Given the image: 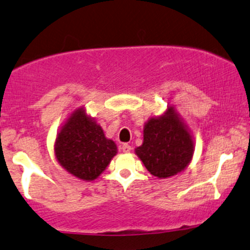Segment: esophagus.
Returning a JSON list of instances; mask_svg holds the SVG:
<instances>
[{
	"mask_svg": "<svg viewBox=\"0 0 250 250\" xmlns=\"http://www.w3.org/2000/svg\"><path fill=\"white\" fill-rule=\"evenodd\" d=\"M131 149H132V147L128 145V144H123L122 151L124 152V153H128V152H131Z\"/></svg>",
	"mask_w": 250,
	"mask_h": 250,
	"instance_id": "34e87169",
	"label": "esophagus"
}]
</instances>
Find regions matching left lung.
<instances>
[{
    "mask_svg": "<svg viewBox=\"0 0 250 250\" xmlns=\"http://www.w3.org/2000/svg\"><path fill=\"white\" fill-rule=\"evenodd\" d=\"M136 154L147 171L159 179L171 178L189 165L194 153V140L173 106L144 125L143 145Z\"/></svg>",
    "mask_w": 250,
    "mask_h": 250,
    "instance_id": "8db88e82",
    "label": "left lung"
}]
</instances>
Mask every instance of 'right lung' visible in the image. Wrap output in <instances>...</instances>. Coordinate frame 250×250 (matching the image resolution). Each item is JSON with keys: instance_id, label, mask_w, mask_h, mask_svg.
<instances>
[{"instance_id": "right-lung-1", "label": "right lung", "mask_w": 250, "mask_h": 250, "mask_svg": "<svg viewBox=\"0 0 250 250\" xmlns=\"http://www.w3.org/2000/svg\"><path fill=\"white\" fill-rule=\"evenodd\" d=\"M117 152L113 140L105 137L101 125L84 107L70 114L56 137V159L70 174L85 181L98 178Z\"/></svg>"}]
</instances>
